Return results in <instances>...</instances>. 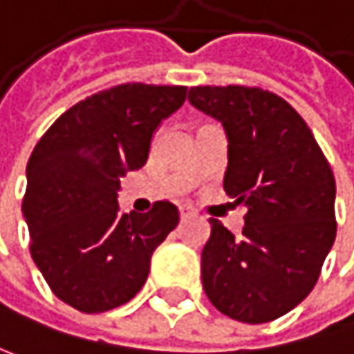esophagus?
<instances>
[{"label": "esophagus", "mask_w": 354, "mask_h": 354, "mask_svg": "<svg viewBox=\"0 0 354 354\" xmlns=\"http://www.w3.org/2000/svg\"><path fill=\"white\" fill-rule=\"evenodd\" d=\"M179 214H181V219H187V217H193L195 215V209L191 205H181L179 207Z\"/></svg>", "instance_id": "esophagus-1"}]
</instances>
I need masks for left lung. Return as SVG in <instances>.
I'll list each match as a JSON object with an SVG mask.
<instances>
[{"mask_svg":"<svg viewBox=\"0 0 354 354\" xmlns=\"http://www.w3.org/2000/svg\"><path fill=\"white\" fill-rule=\"evenodd\" d=\"M189 102L223 124V189L248 205L238 238L209 219L203 290L234 320H276L310 294L335 243L333 169L304 118L270 90L193 86Z\"/></svg>","mask_w":354,"mask_h":354,"instance_id":"left-lung-1","label":"left lung"}]
</instances>
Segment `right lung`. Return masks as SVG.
I'll use <instances>...</instances> for the list:
<instances>
[{
    "mask_svg": "<svg viewBox=\"0 0 354 354\" xmlns=\"http://www.w3.org/2000/svg\"><path fill=\"white\" fill-rule=\"evenodd\" d=\"M185 96L187 86L118 84L68 109L38 140L21 212L34 262L72 308L94 315L135 298L155 248L177 227L173 203L122 214L116 197L120 177L147 163L153 133Z\"/></svg>",
    "mask_w": 354,
    "mask_h": 354,
    "instance_id": "obj_1",
    "label": "right lung"
}]
</instances>
